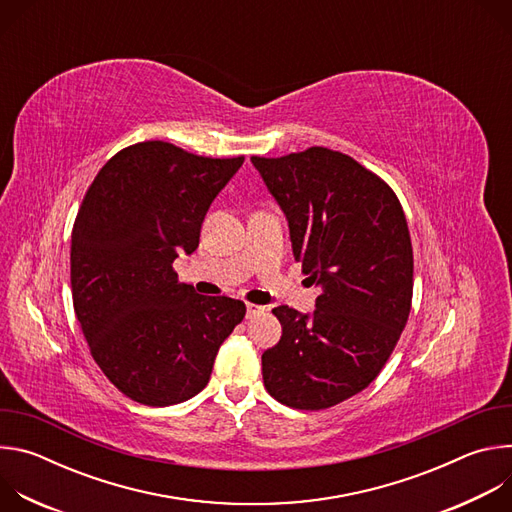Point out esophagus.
I'll return each mask as SVG.
<instances>
[{
	"label": "esophagus",
	"mask_w": 512,
	"mask_h": 512,
	"mask_svg": "<svg viewBox=\"0 0 512 512\" xmlns=\"http://www.w3.org/2000/svg\"><path fill=\"white\" fill-rule=\"evenodd\" d=\"M265 312L263 306H257V304H247V318H255V316H261Z\"/></svg>",
	"instance_id": "1"
}]
</instances>
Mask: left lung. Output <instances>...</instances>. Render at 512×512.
I'll return each mask as SVG.
<instances>
[{
    "label": "left lung",
    "mask_w": 512,
    "mask_h": 512,
    "mask_svg": "<svg viewBox=\"0 0 512 512\" xmlns=\"http://www.w3.org/2000/svg\"><path fill=\"white\" fill-rule=\"evenodd\" d=\"M251 162L287 216L302 273L322 287L310 318L273 308L281 340L261 356L263 385L287 407L328 409L379 377L407 324V218L393 188L342 152L314 145Z\"/></svg>",
    "instance_id": "left-lung-1"
}]
</instances>
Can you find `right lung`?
Masks as SVG:
<instances>
[{"instance_id": "obj_1", "label": "right lung", "mask_w": 512, "mask_h": 512, "mask_svg": "<svg viewBox=\"0 0 512 512\" xmlns=\"http://www.w3.org/2000/svg\"><path fill=\"white\" fill-rule=\"evenodd\" d=\"M245 156L210 158L168 141L117 152L91 182L72 227V306L91 356L135 403L200 393L245 304L180 283L174 259L198 247L214 196Z\"/></svg>"}]
</instances>
